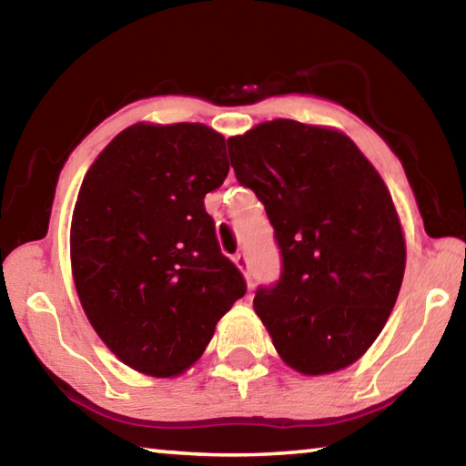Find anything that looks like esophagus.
Instances as JSON below:
<instances>
[{
  "label": "esophagus",
  "instance_id": "esophagus-1",
  "mask_svg": "<svg viewBox=\"0 0 466 466\" xmlns=\"http://www.w3.org/2000/svg\"><path fill=\"white\" fill-rule=\"evenodd\" d=\"M234 265L238 267V269L244 273V278L248 279V261H247V257H244V255H236V257H234Z\"/></svg>",
  "mask_w": 466,
  "mask_h": 466
}]
</instances>
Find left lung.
Here are the masks:
<instances>
[{
    "instance_id": "8db88e82",
    "label": "left lung",
    "mask_w": 466,
    "mask_h": 466,
    "mask_svg": "<svg viewBox=\"0 0 466 466\" xmlns=\"http://www.w3.org/2000/svg\"><path fill=\"white\" fill-rule=\"evenodd\" d=\"M228 154L281 248L279 281L252 302L279 358L304 376L351 366L380 335L405 275L382 177L345 133L291 119L230 137Z\"/></svg>"
}]
</instances>
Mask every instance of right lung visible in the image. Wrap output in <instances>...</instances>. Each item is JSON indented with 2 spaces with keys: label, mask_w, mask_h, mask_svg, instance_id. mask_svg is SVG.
Segmentation results:
<instances>
[{
  "label": "right lung",
  "mask_w": 466,
  "mask_h": 466,
  "mask_svg": "<svg viewBox=\"0 0 466 466\" xmlns=\"http://www.w3.org/2000/svg\"><path fill=\"white\" fill-rule=\"evenodd\" d=\"M230 170L203 123H136L86 172L69 232L77 298L125 366L175 378L203 356L247 283L219 252L205 195Z\"/></svg>",
  "instance_id": "right-lung-1"
}]
</instances>
